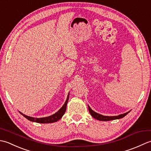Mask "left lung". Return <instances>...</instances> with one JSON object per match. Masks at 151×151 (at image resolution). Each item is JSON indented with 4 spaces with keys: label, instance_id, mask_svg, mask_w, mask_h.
Listing matches in <instances>:
<instances>
[{
    "label": "left lung",
    "instance_id": "1",
    "mask_svg": "<svg viewBox=\"0 0 151 151\" xmlns=\"http://www.w3.org/2000/svg\"><path fill=\"white\" fill-rule=\"evenodd\" d=\"M88 110H89V113H90V114L91 115V116L93 117L96 119L102 121H111V120H114V119H119L124 117L125 115H127L130 112V111H128L124 114L116 115V116H106V115H102L101 114L97 113V112L94 111L89 106V105H88Z\"/></svg>",
    "mask_w": 151,
    "mask_h": 151
}]
</instances>
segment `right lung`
Listing matches in <instances>:
<instances>
[{"instance_id":"right-lung-1","label":"right lung","mask_w":151,"mask_h":151,"mask_svg":"<svg viewBox=\"0 0 151 151\" xmlns=\"http://www.w3.org/2000/svg\"><path fill=\"white\" fill-rule=\"evenodd\" d=\"M69 93H68V95H67V97L66 101L65 102V103L63 105V106L61 108L60 110L58 111L57 112H56L55 114L50 115V116H48L46 117H41V118H37V117H30L28 116V115H26L23 114L21 112H20V114L23 115V116L27 118L28 120H29L30 121L32 122H36V123H54V122H56L58 120H60L61 118L62 117V116L63 115V114H65V110H66V108H67V102H68L69 101Z\"/></svg>"}]
</instances>
